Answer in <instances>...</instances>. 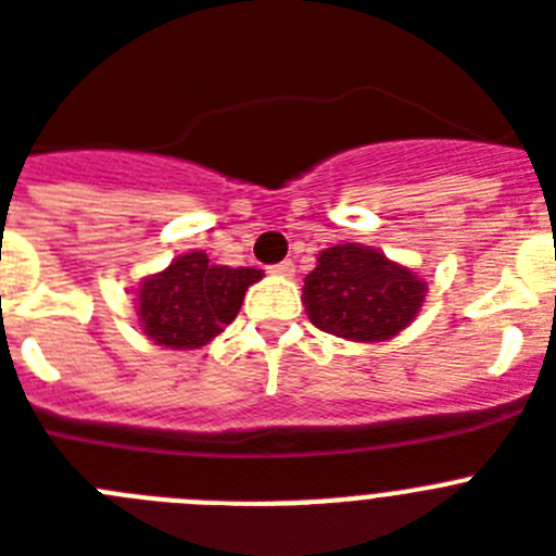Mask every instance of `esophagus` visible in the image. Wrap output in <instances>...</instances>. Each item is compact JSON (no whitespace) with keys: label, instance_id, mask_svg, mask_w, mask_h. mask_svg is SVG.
Returning a JSON list of instances; mask_svg holds the SVG:
<instances>
[{"label":"esophagus","instance_id":"1","mask_svg":"<svg viewBox=\"0 0 556 556\" xmlns=\"http://www.w3.org/2000/svg\"><path fill=\"white\" fill-rule=\"evenodd\" d=\"M268 270L274 274V277H293V263L291 260H282V263L270 265Z\"/></svg>","mask_w":556,"mask_h":556}]
</instances>
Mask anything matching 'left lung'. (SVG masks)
Masks as SVG:
<instances>
[{
	"label": "left lung",
	"instance_id": "obj_1",
	"mask_svg": "<svg viewBox=\"0 0 556 556\" xmlns=\"http://www.w3.org/2000/svg\"><path fill=\"white\" fill-rule=\"evenodd\" d=\"M424 296L427 282L413 268L362 242L319 251L302 288L307 319L316 328L365 344L387 342L409 328Z\"/></svg>",
	"mask_w": 556,
	"mask_h": 556
}]
</instances>
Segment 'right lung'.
Returning <instances> with one entry per match:
<instances>
[{
  "mask_svg": "<svg viewBox=\"0 0 556 556\" xmlns=\"http://www.w3.org/2000/svg\"><path fill=\"white\" fill-rule=\"evenodd\" d=\"M260 279L263 270L212 265L203 251H186L135 288L141 333L169 350L206 348L235 321Z\"/></svg>",
  "mask_w": 556,
  "mask_h": 556,
  "instance_id": "right-lung-1",
  "label": "right lung"
}]
</instances>
